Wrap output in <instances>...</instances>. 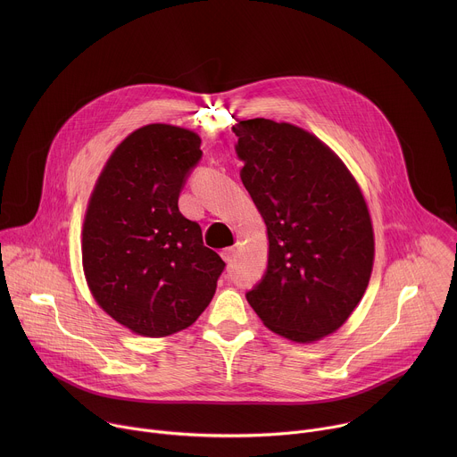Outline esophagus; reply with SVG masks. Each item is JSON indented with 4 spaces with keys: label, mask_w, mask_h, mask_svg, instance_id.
<instances>
[{
    "label": "esophagus",
    "mask_w": 457,
    "mask_h": 457,
    "mask_svg": "<svg viewBox=\"0 0 457 457\" xmlns=\"http://www.w3.org/2000/svg\"><path fill=\"white\" fill-rule=\"evenodd\" d=\"M237 254H238V251H237L235 247H226V249H222V258H224L226 264H233L235 260H237Z\"/></svg>",
    "instance_id": "34e87169"
}]
</instances>
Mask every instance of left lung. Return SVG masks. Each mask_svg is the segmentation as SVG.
I'll return each mask as SVG.
<instances>
[{
	"label": "left lung",
	"instance_id": "1",
	"mask_svg": "<svg viewBox=\"0 0 457 457\" xmlns=\"http://www.w3.org/2000/svg\"><path fill=\"white\" fill-rule=\"evenodd\" d=\"M242 182L268 229V268L245 298L296 344L337 333L369 286L374 229L360 184L316 136L256 117L233 126Z\"/></svg>",
	"mask_w": 457,
	"mask_h": 457
}]
</instances>
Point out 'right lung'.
Masks as SVG:
<instances>
[{
	"label": "right lung",
	"instance_id": "1",
	"mask_svg": "<svg viewBox=\"0 0 457 457\" xmlns=\"http://www.w3.org/2000/svg\"><path fill=\"white\" fill-rule=\"evenodd\" d=\"M201 137L154 122L122 139L90 193L81 231L83 271L97 305L146 338L175 335L210 305L224 260L179 212Z\"/></svg>",
	"mask_w": 457,
	"mask_h": 457
}]
</instances>
